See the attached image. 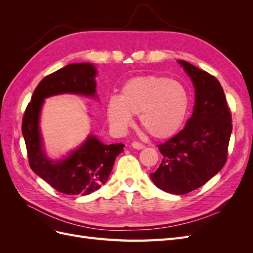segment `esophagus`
Instances as JSON below:
<instances>
[{"label":"esophagus","instance_id":"34e87169","mask_svg":"<svg viewBox=\"0 0 253 253\" xmlns=\"http://www.w3.org/2000/svg\"><path fill=\"white\" fill-rule=\"evenodd\" d=\"M132 147L136 150H142V149H144V144H142L138 141H134V142H132Z\"/></svg>","mask_w":253,"mask_h":253}]
</instances>
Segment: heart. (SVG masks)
<instances>
[{"mask_svg": "<svg viewBox=\"0 0 253 253\" xmlns=\"http://www.w3.org/2000/svg\"><path fill=\"white\" fill-rule=\"evenodd\" d=\"M189 104L188 90L180 82L162 76H139L124 84L119 97L109 98L106 116L114 129L125 132L133 124V115H139L145 132L166 139L181 127Z\"/></svg>", "mask_w": 253, "mask_h": 253, "instance_id": "1", "label": "heart"}]
</instances>
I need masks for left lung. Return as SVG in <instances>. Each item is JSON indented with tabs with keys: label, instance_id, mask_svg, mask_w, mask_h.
<instances>
[{
	"label": "left lung",
	"instance_id": "8db88e82",
	"mask_svg": "<svg viewBox=\"0 0 253 253\" xmlns=\"http://www.w3.org/2000/svg\"><path fill=\"white\" fill-rule=\"evenodd\" d=\"M178 63L195 87L193 114L185 128L157 145L163 160L150 176L165 192L182 195L202 187L223 169L232 118L218 80L186 61Z\"/></svg>",
	"mask_w": 253,
	"mask_h": 253
}]
</instances>
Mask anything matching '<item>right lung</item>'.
I'll return each instance as SVG.
<instances>
[{"label": "right lung", "instance_id": "1", "mask_svg": "<svg viewBox=\"0 0 253 253\" xmlns=\"http://www.w3.org/2000/svg\"><path fill=\"white\" fill-rule=\"evenodd\" d=\"M97 71L90 63H72L43 78L38 84L22 121L29 166L42 179L61 193L87 195L109 179L124 143L103 144L87 136L77 150L61 160H50L43 151L39 118L44 99L60 94L96 96Z\"/></svg>", "mask_w": 253, "mask_h": 253}]
</instances>
